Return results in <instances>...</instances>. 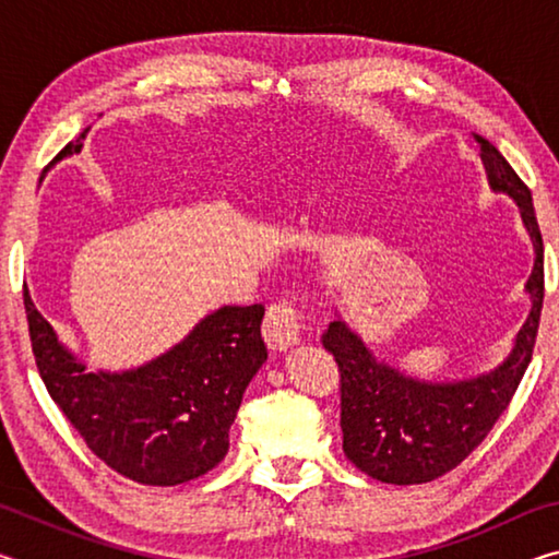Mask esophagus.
<instances>
[{"mask_svg": "<svg viewBox=\"0 0 559 559\" xmlns=\"http://www.w3.org/2000/svg\"><path fill=\"white\" fill-rule=\"evenodd\" d=\"M298 308L288 298L271 302L269 313L263 318V340L271 349H286L288 345L298 343Z\"/></svg>", "mask_w": 559, "mask_h": 559, "instance_id": "34e87169", "label": "esophagus"}]
</instances>
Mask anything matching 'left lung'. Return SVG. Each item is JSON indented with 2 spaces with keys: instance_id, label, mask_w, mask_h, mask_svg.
I'll return each instance as SVG.
<instances>
[{
  "instance_id": "obj_1",
  "label": "left lung",
  "mask_w": 559,
  "mask_h": 559,
  "mask_svg": "<svg viewBox=\"0 0 559 559\" xmlns=\"http://www.w3.org/2000/svg\"><path fill=\"white\" fill-rule=\"evenodd\" d=\"M484 155L490 187L518 200L533 236L535 266L527 278L533 310L518 333L515 347L498 370L468 382L427 384L374 362L345 323H330L323 347L340 372V427L343 451L355 466L382 484L414 486L447 476L488 437L508 409L533 359L545 298L543 234L537 226L530 189L498 147L473 135Z\"/></svg>"
}]
</instances>
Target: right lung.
<instances>
[{"label":"right lung","mask_w":559,"mask_h":559,"mask_svg":"<svg viewBox=\"0 0 559 559\" xmlns=\"http://www.w3.org/2000/svg\"><path fill=\"white\" fill-rule=\"evenodd\" d=\"M79 150L69 143L56 159ZM24 310L46 390L112 471L143 486H177L226 456L243 390L269 357L261 302L224 306L167 355L122 374L83 372L26 288Z\"/></svg>","instance_id":"1"}]
</instances>
